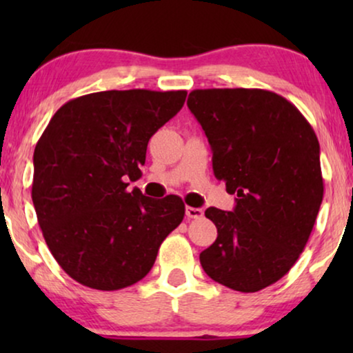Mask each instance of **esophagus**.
I'll return each instance as SVG.
<instances>
[{
  "label": "esophagus",
  "instance_id": "esophagus-1",
  "mask_svg": "<svg viewBox=\"0 0 353 353\" xmlns=\"http://www.w3.org/2000/svg\"><path fill=\"white\" fill-rule=\"evenodd\" d=\"M204 212L199 207H186V216L188 219H201Z\"/></svg>",
  "mask_w": 353,
  "mask_h": 353
}]
</instances>
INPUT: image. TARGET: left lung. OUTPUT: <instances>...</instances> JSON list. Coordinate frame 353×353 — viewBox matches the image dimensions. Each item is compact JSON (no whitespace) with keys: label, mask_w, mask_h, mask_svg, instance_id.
<instances>
[{"label":"left lung","mask_w":353,"mask_h":353,"mask_svg":"<svg viewBox=\"0 0 353 353\" xmlns=\"http://www.w3.org/2000/svg\"><path fill=\"white\" fill-rule=\"evenodd\" d=\"M188 108L212 148L233 212L209 207L215 243L199 255L214 281L257 292L297 262L323 201L320 144L286 98L259 88L194 90Z\"/></svg>","instance_id":"obj_1"}]
</instances>
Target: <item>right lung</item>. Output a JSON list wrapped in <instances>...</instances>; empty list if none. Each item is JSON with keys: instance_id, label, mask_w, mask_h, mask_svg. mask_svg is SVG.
I'll return each mask as SVG.
<instances>
[{"instance_id": "add662e5", "label": "right lung", "mask_w": 353, "mask_h": 353, "mask_svg": "<svg viewBox=\"0 0 353 353\" xmlns=\"http://www.w3.org/2000/svg\"><path fill=\"white\" fill-rule=\"evenodd\" d=\"M186 91L110 90L65 103L33 152L32 201L48 248L77 283L117 291L138 283L185 216L181 197L151 199L141 176L148 143Z\"/></svg>"}]
</instances>
